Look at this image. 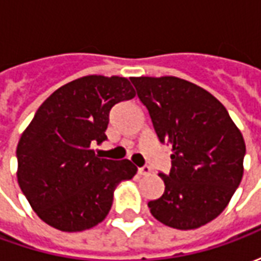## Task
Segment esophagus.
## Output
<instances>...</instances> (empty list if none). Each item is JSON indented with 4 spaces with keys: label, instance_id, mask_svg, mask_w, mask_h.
Segmentation results:
<instances>
[{
    "label": "esophagus",
    "instance_id": "esophagus-1",
    "mask_svg": "<svg viewBox=\"0 0 261 261\" xmlns=\"http://www.w3.org/2000/svg\"><path fill=\"white\" fill-rule=\"evenodd\" d=\"M149 173H151V168L149 166H141V168H138V175L147 176Z\"/></svg>",
    "mask_w": 261,
    "mask_h": 261
}]
</instances>
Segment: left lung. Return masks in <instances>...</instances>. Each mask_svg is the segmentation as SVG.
Segmentation results:
<instances>
[{
  "mask_svg": "<svg viewBox=\"0 0 261 261\" xmlns=\"http://www.w3.org/2000/svg\"><path fill=\"white\" fill-rule=\"evenodd\" d=\"M159 141L172 147L165 192L148 202L159 222L187 230L222 213L243 176L245 140L218 99L177 76H131Z\"/></svg>",
  "mask_w": 261,
  "mask_h": 261,
  "instance_id": "left-lung-1",
  "label": "left lung"
}]
</instances>
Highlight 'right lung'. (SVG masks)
I'll use <instances>...</instances> for the list:
<instances>
[{
	"instance_id": "right-lung-1",
	"label": "right lung",
	"mask_w": 261,
	"mask_h": 261,
	"mask_svg": "<svg viewBox=\"0 0 261 261\" xmlns=\"http://www.w3.org/2000/svg\"><path fill=\"white\" fill-rule=\"evenodd\" d=\"M134 96L127 78L86 75L59 88L37 109L18 142L16 177L46 224L81 232L108 217L116 187L133 179L137 166L128 159L99 158L91 147L108 138L110 109Z\"/></svg>"
}]
</instances>
